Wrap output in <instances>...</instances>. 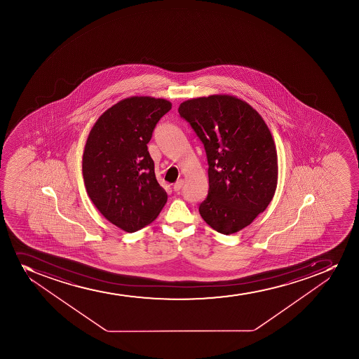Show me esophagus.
Returning a JSON list of instances; mask_svg holds the SVG:
<instances>
[{"mask_svg": "<svg viewBox=\"0 0 359 359\" xmlns=\"http://www.w3.org/2000/svg\"><path fill=\"white\" fill-rule=\"evenodd\" d=\"M184 184H185V180L184 179H179L175 184H174L173 189L175 192H177V191H180V189H182V186H184Z\"/></svg>", "mask_w": 359, "mask_h": 359, "instance_id": "34e87169", "label": "esophagus"}]
</instances>
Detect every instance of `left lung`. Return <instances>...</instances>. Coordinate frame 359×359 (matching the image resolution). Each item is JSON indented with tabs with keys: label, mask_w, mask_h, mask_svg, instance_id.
<instances>
[{
	"label": "left lung",
	"mask_w": 359,
	"mask_h": 359,
	"mask_svg": "<svg viewBox=\"0 0 359 359\" xmlns=\"http://www.w3.org/2000/svg\"><path fill=\"white\" fill-rule=\"evenodd\" d=\"M177 111L206 149L210 189L200 215L214 231L234 234L266 210L276 191L271 132L254 107L231 95L191 98Z\"/></svg>",
	"instance_id": "8db88e82"
}]
</instances>
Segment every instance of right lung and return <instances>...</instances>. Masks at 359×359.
<instances>
[{"label": "right lung", "mask_w": 359, "mask_h": 359, "mask_svg": "<svg viewBox=\"0 0 359 359\" xmlns=\"http://www.w3.org/2000/svg\"><path fill=\"white\" fill-rule=\"evenodd\" d=\"M170 100L132 96L107 109L93 124L83 152L86 192L111 224L128 233L156 220L167 201L147 151Z\"/></svg>", "instance_id": "1"}]
</instances>
